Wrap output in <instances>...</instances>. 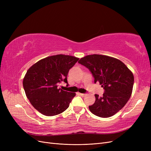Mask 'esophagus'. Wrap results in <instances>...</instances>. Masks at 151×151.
<instances>
[{"label":"esophagus","instance_id":"1","mask_svg":"<svg viewBox=\"0 0 151 151\" xmlns=\"http://www.w3.org/2000/svg\"><path fill=\"white\" fill-rule=\"evenodd\" d=\"M79 94L81 96H83V97H84L85 96H86V94H83V93H80Z\"/></svg>","mask_w":151,"mask_h":151}]
</instances>
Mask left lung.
I'll return each instance as SVG.
<instances>
[{
	"mask_svg": "<svg viewBox=\"0 0 151 151\" xmlns=\"http://www.w3.org/2000/svg\"><path fill=\"white\" fill-rule=\"evenodd\" d=\"M92 73L94 83L104 89L102 97L95 94L94 103L89 106L94 115L108 118L119 111L130 99L134 83L133 73L117 58L103 55H89L78 62Z\"/></svg>",
	"mask_w": 151,
	"mask_h": 151,
	"instance_id": "1",
	"label": "left lung"
}]
</instances>
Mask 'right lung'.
I'll return each instance as SVG.
<instances>
[{
    "instance_id": "right-lung-1",
    "label": "right lung",
    "mask_w": 151,
    "mask_h": 151,
    "mask_svg": "<svg viewBox=\"0 0 151 151\" xmlns=\"http://www.w3.org/2000/svg\"><path fill=\"white\" fill-rule=\"evenodd\" d=\"M79 58L66 55H57L42 59L32 65L23 79V88L33 106L45 116L58 115L69 106L75 96L58 88L67 77L70 68Z\"/></svg>"
}]
</instances>
